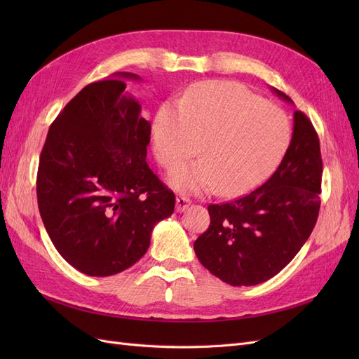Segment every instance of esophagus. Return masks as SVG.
<instances>
[{"label": "esophagus", "instance_id": "esophagus-1", "mask_svg": "<svg viewBox=\"0 0 359 359\" xmlns=\"http://www.w3.org/2000/svg\"><path fill=\"white\" fill-rule=\"evenodd\" d=\"M190 199H187V198H182V196H178L177 198V206H175V210H177V212H182V211H186L189 206H190Z\"/></svg>", "mask_w": 359, "mask_h": 359}]
</instances>
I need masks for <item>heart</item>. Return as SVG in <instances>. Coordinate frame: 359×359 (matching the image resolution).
<instances>
[{
  "label": "heart",
  "mask_w": 359,
  "mask_h": 359,
  "mask_svg": "<svg viewBox=\"0 0 359 359\" xmlns=\"http://www.w3.org/2000/svg\"><path fill=\"white\" fill-rule=\"evenodd\" d=\"M290 140L285 112L229 81L194 85L181 104L163 103L153 121V149L161 166L172 168L199 149L203 158L170 172L177 190L217 189L241 196L262 182L283 157Z\"/></svg>",
  "instance_id": "1"
}]
</instances>
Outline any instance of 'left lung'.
<instances>
[{
    "label": "left lung",
    "instance_id": "8db88e82",
    "mask_svg": "<svg viewBox=\"0 0 359 359\" xmlns=\"http://www.w3.org/2000/svg\"><path fill=\"white\" fill-rule=\"evenodd\" d=\"M271 90L293 104L285 93ZM320 181L318 133L295 111L292 140L273 177L247 196L208 206L210 227L193 245L199 262L231 286H255L277 276L316 224Z\"/></svg>",
    "mask_w": 359,
    "mask_h": 359
}]
</instances>
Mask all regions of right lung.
<instances>
[{
	"label": "right lung",
	"instance_id": "obj_1",
	"mask_svg": "<svg viewBox=\"0 0 359 359\" xmlns=\"http://www.w3.org/2000/svg\"><path fill=\"white\" fill-rule=\"evenodd\" d=\"M119 72L86 85L52 123L41 149L37 202L58 253L81 273L107 277L142 257L175 194L147 163L151 124Z\"/></svg>",
	"mask_w": 359,
	"mask_h": 359
}]
</instances>
